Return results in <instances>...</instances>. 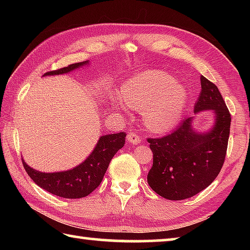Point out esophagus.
I'll return each instance as SVG.
<instances>
[{"instance_id":"34e87169","label":"esophagus","mask_w":250,"mask_h":250,"mask_svg":"<svg viewBox=\"0 0 250 250\" xmlns=\"http://www.w3.org/2000/svg\"><path fill=\"white\" fill-rule=\"evenodd\" d=\"M126 140H128L131 145H138V143L141 142V138L139 137L137 133L129 132L128 135H126Z\"/></svg>"}]
</instances>
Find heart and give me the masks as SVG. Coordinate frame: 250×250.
<instances>
[{"label": "heart", "instance_id": "b5f03b06", "mask_svg": "<svg viewBox=\"0 0 250 250\" xmlns=\"http://www.w3.org/2000/svg\"><path fill=\"white\" fill-rule=\"evenodd\" d=\"M188 94L184 87L173 83L162 71L150 70L126 82L120 99L131 107L143 109V120L155 132L170 130L183 112Z\"/></svg>", "mask_w": 250, "mask_h": 250}]
</instances>
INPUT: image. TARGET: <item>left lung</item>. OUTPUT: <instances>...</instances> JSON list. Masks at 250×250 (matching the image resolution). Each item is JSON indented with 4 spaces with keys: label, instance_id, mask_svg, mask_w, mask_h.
Returning <instances> with one entry per match:
<instances>
[{
    "label": "left lung",
    "instance_id": "8db88e82",
    "mask_svg": "<svg viewBox=\"0 0 250 250\" xmlns=\"http://www.w3.org/2000/svg\"><path fill=\"white\" fill-rule=\"evenodd\" d=\"M194 112L213 110L216 121L210 131L198 133L186 118L170 134L147 138L153 152V166L147 183L167 200L189 198L206 188L221 172L225 161L231 117L216 84L204 76Z\"/></svg>",
    "mask_w": 250,
    "mask_h": 250
}]
</instances>
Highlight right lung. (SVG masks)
Returning <instances> with one entry per match:
<instances>
[{"instance_id":"obj_1","label":"right lung","mask_w":250,"mask_h":250,"mask_svg":"<svg viewBox=\"0 0 250 250\" xmlns=\"http://www.w3.org/2000/svg\"><path fill=\"white\" fill-rule=\"evenodd\" d=\"M88 62H76L64 68L52 70L45 75L66 74ZM125 133L119 132L103 135L84 162L73 170L57 173H43L29 167L23 161L25 171L35 183L45 191L65 198H82L89 195L98 188L107 171L109 163L125 142Z\"/></svg>"}]
</instances>
